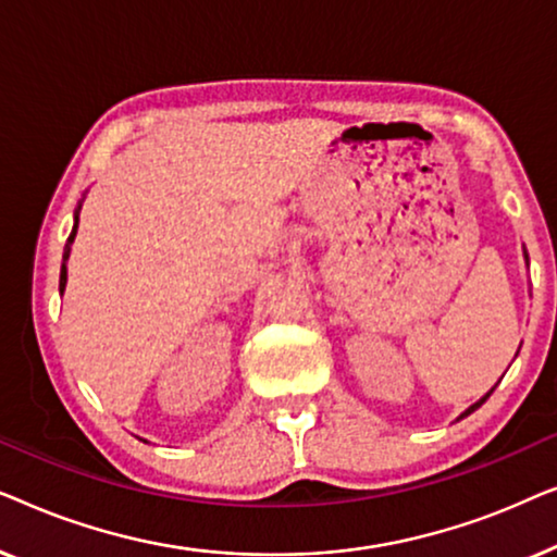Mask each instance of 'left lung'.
I'll return each instance as SVG.
<instances>
[{
    "mask_svg": "<svg viewBox=\"0 0 557 557\" xmlns=\"http://www.w3.org/2000/svg\"><path fill=\"white\" fill-rule=\"evenodd\" d=\"M486 398H490V395H486ZM486 398H482V400H479V403H474V406H471V408H467V410H463V413H461V418H463V416H469V413H474V410H476L479 406H482V403H484Z\"/></svg>",
    "mask_w": 557,
    "mask_h": 557,
    "instance_id": "obj_1",
    "label": "left lung"
}]
</instances>
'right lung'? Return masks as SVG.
Wrapping results in <instances>:
<instances>
[{"mask_svg": "<svg viewBox=\"0 0 557 557\" xmlns=\"http://www.w3.org/2000/svg\"><path fill=\"white\" fill-rule=\"evenodd\" d=\"M78 210H81V205H78ZM75 231H78V212H75V225H73L71 235H67V243H65V250H63V269H60V292H65V281H67L65 261H67V256H71V246H73V240H75Z\"/></svg>", "mask_w": 557, "mask_h": 557, "instance_id": "right-lung-1", "label": "right lung"}]
</instances>
